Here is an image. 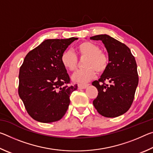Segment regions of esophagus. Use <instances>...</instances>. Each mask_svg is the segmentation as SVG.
<instances>
[{
  "label": "esophagus",
  "instance_id": "obj_1",
  "mask_svg": "<svg viewBox=\"0 0 153 153\" xmlns=\"http://www.w3.org/2000/svg\"><path fill=\"white\" fill-rule=\"evenodd\" d=\"M77 86H78V88L79 89H84L86 88L87 86H88L89 84H78Z\"/></svg>",
  "mask_w": 153,
  "mask_h": 153
}]
</instances>
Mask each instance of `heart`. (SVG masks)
Wrapping results in <instances>:
<instances>
[{
	"instance_id": "b5f03b06",
	"label": "heart",
	"mask_w": 153,
	"mask_h": 153,
	"mask_svg": "<svg viewBox=\"0 0 153 153\" xmlns=\"http://www.w3.org/2000/svg\"><path fill=\"white\" fill-rule=\"evenodd\" d=\"M77 55L80 57L86 56L84 66L74 74L73 79L75 81L84 83L94 77L96 71L98 74L103 73L109 63V56L105 52L100 51V47L91 42H83L76 48ZM61 61L65 68L74 71L77 65V57L71 51H65L62 53Z\"/></svg>"
}]
</instances>
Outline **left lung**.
I'll return each instance as SVG.
<instances>
[{
  "instance_id": "obj_1",
  "label": "left lung",
  "mask_w": 153,
  "mask_h": 153,
  "mask_svg": "<svg viewBox=\"0 0 153 153\" xmlns=\"http://www.w3.org/2000/svg\"><path fill=\"white\" fill-rule=\"evenodd\" d=\"M90 39L101 40L109 56L107 69L99 79L92 82L98 90L93 105L104 117H118L127 112L134 101L139 79L135 58L125 44L107 34Z\"/></svg>"
}]
</instances>
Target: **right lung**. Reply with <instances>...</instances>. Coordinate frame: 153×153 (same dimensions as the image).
Masks as SVG:
<instances>
[{
  "instance_id": "right-lung-1",
  "label": "right lung",
  "mask_w": 153,
  "mask_h": 153,
  "mask_svg": "<svg viewBox=\"0 0 153 153\" xmlns=\"http://www.w3.org/2000/svg\"><path fill=\"white\" fill-rule=\"evenodd\" d=\"M77 38L46 40L27 54L20 67L18 93L27 113L42 123L60 120L77 84L61 61L62 53Z\"/></svg>"
}]
</instances>
